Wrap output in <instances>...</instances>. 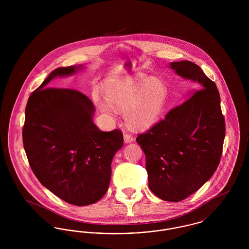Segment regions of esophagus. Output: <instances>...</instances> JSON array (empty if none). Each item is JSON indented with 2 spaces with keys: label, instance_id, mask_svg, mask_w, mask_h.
Masks as SVG:
<instances>
[{
  "label": "esophagus",
  "instance_id": "1",
  "mask_svg": "<svg viewBox=\"0 0 249 249\" xmlns=\"http://www.w3.org/2000/svg\"><path fill=\"white\" fill-rule=\"evenodd\" d=\"M133 137L132 135H130L129 133H125L124 134V142L126 143H130V142H133Z\"/></svg>",
  "mask_w": 249,
  "mask_h": 249
}]
</instances>
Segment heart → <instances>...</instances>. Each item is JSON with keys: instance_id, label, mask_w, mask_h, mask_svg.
Returning a JSON list of instances; mask_svg holds the SVG:
<instances>
[{"instance_id": "obj_1", "label": "heart", "mask_w": 249, "mask_h": 249, "mask_svg": "<svg viewBox=\"0 0 249 249\" xmlns=\"http://www.w3.org/2000/svg\"><path fill=\"white\" fill-rule=\"evenodd\" d=\"M107 100L95 97L100 110L110 117L124 112L126 123L135 130L153 126L165 105L167 89L158 77L126 76L106 84Z\"/></svg>"}]
</instances>
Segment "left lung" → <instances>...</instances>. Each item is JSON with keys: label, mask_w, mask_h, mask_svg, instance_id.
I'll use <instances>...</instances> for the list:
<instances>
[{"label": "left lung", "mask_w": 249, "mask_h": 249, "mask_svg": "<svg viewBox=\"0 0 249 249\" xmlns=\"http://www.w3.org/2000/svg\"><path fill=\"white\" fill-rule=\"evenodd\" d=\"M170 67L197 84V89L136 141L145 154L149 189L160 199L177 202L199 190L215 172L225 119L216 86L200 66L181 60L171 62Z\"/></svg>", "instance_id": "1"}]
</instances>
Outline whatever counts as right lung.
Segmentation results:
<instances>
[{
    "label": "right lung",
    "instance_id": "add662e5",
    "mask_svg": "<svg viewBox=\"0 0 249 249\" xmlns=\"http://www.w3.org/2000/svg\"><path fill=\"white\" fill-rule=\"evenodd\" d=\"M83 65L60 67L29 97L22 137L29 163L39 182L61 200L92 204L107 193L111 162L123 145L119 130L102 131L93 122L95 108L83 93L47 88Z\"/></svg>",
    "mask_w": 249,
    "mask_h": 249
}]
</instances>
